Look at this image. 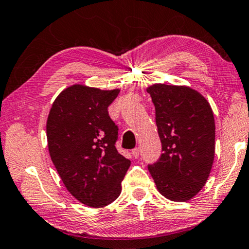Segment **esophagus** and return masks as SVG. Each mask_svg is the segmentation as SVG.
Instances as JSON below:
<instances>
[{"instance_id":"esophagus-1","label":"esophagus","mask_w":249,"mask_h":249,"mask_svg":"<svg viewBox=\"0 0 249 249\" xmlns=\"http://www.w3.org/2000/svg\"><path fill=\"white\" fill-rule=\"evenodd\" d=\"M139 153H140V150H139L138 147H136V148H133V149L131 150L132 156L135 157V158H138V157H139Z\"/></svg>"}]
</instances>
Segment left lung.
Masks as SVG:
<instances>
[{"label":"left lung","mask_w":249,"mask_h":249,"mask_svg":"<svg viewBox=\"0 0 249 249\" xmlns=\"http://www.w3.org/2000/svg\"><path fill=\"white\" fill-rule=\"evenodd\" d=\"M155 107L161 154L148 169L165 197L182 202L204 186L214 158V118L210 104L186 86L147 89Z\"/></svg>","instance_id":"1"}]
</instances>
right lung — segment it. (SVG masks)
Returning a JSON list of instances; mask_svg holds the SVG:
<instances>
[{
    "instance_id": "obj_1",
    "label": "right lung",
    "mask_w": 249,
    "mask_h": 249,
    "mask_svg": "<svg viewBox=\"0 0 249 249\" xmlns=\"http://www.w3.org/2000/svg\"><path fill=\"white\" fill-rule=\"evenodd\" d=\"M119 92L73 85L57 96L47 120L53 163L71 196L89 207L112 203L130 166L116 148L119 128L107 112Z\"/></svg>"
}]
</instances>
